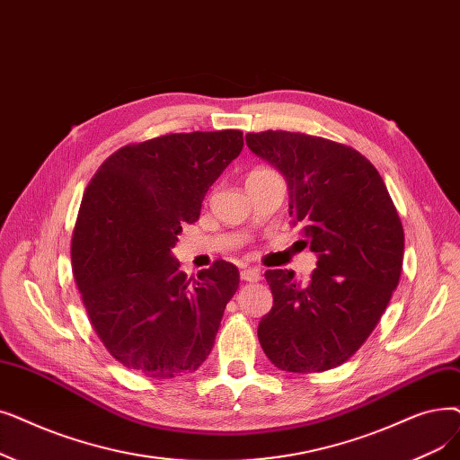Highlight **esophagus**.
<instances>
[{"label": "esophagus", "mask_w": 460, "mask_h": 460, "mask_svg": "<svg viewBox=\"0 0 460 460\" xmlns=\"http://www.w3.org/2000/svg\"><path fill=\"white\" fill-rule=\"evenodd\" d=\"M241 278L244 279V282H259V279H261V270L255 267H248L241 272Z\"/></svg>", "instance_id": "1"}]
</instances>
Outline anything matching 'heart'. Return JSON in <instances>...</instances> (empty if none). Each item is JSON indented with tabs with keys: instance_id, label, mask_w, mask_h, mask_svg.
Returning <instances> with one entry per match:
<instances>
[{
	"instance_id": "heart-1",
	"label": "heart",
	"mask_w": 460,
	"mask_h": 460,
	"mask_svg": "<svg viewBox=\"0 0 460 460\" xmlns=\"http://www.w3.org/2000/svg\"><path fill=\"white\" fill-rule=\"evenodd\" d=\"M270 172H274V171H270V169H265V167H255L253 171H250V174H248V178H246V182H248V181H253V178H259V176L270 174Z\"/></svg>"
}]
</instances>
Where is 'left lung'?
<instances>
[{
    "mask_svg": "<svg viewBox=\"0 0 460 460\" xmlns=\"http://www.w3.org/2000/svg\"><path fill=\"white\" fill-rule=\"evenodd\" d=\"M246 145L284 174L291 224L317 253L305 286L293 270L265 272L274 303L259 322V344L279 370H331L365 344L391 301L402 222L382 176L351 146L272 129L248 133Z\"/></svg>",
    "mask_w": 460,
    "mask_h": 460,
    "instance_id": "left-lung-1",
    "label": "left lung"
}]
</instances>
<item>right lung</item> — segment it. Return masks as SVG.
<instances>
[{"mask_svg": "<svg viewBox=\"0 0 460 460\" xmlns=\"http://www.w3.org/2000/svg\"><path fill=\"white\" fill-rule=\"evenodd\" d=\"M243 146L238 129L171 133L119 148L90 181L73 274L95 334L126 368L165 379L195 372L212 351L241 274L219 259L188 278L171 250Z\"/></svg>", "mask_w": 460, "mask_h": 460, "instance_id": "add662e5", "label": "right lung"}]
</instances>
